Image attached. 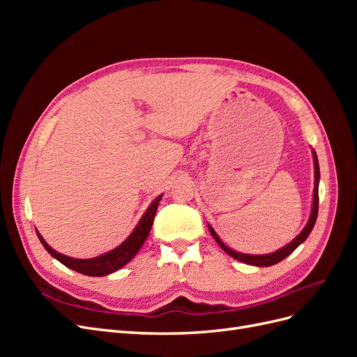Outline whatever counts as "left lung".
Returning a JSON list of instances; mask_svg holds the SVG:
<instances>
[{
	"label": "left lung",
	"instance_id": "1",
	"mask_svg": "<svg viewBox=\"0 0 357 357\" xmlns=\"http://www.w3.org/2000/svg\"><path fill=\"white\" fill-rule=\"evenodd\" d=\"M312 159H314V193H312V207H311V214H310V219L305 225V228L301 231V234L296 236V238L289 243L287 245H284L283 248H280V250L274 252V253H269V255H245V253H238L232 250V248H229L228 245H226L220 238L219 235L214 232V229L211 228V226L208 225V229L213 235V238L218 241V244L223 248V250L228 253L229 256H232L234 259H236V261H241L244 264H248V265H255V266H271V265H275L278 262H282L284 257H287L291 252L295 250V248L304 243L307 238L310 232L312 231V228H314V223L317 220V213H319V180H320V169H319V160H317V155L314 150H312Z\"/></svg>",
	"mask_w": 357,
	"mask_h": 357
}]
</instances>
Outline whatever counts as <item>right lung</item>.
<instances>
[{
	"mask_svg": "<svg viewBox=\"0 0 357 357\" xmlns=\"http://www.w3.org/2000/svg\"><path fill=\"white\" fill-rule=\"evenodd\" d=\"M160 198H162V195H159L152 204H150V207L143 214V218L139 219L132 234L129 235L121 245L116 247L112 252H107L101 256H96L92 259H75V257H70V256H66L62 253H58L56 250H53V248L45 240H43V236L38 232H37V235H38L43 247H45L46 250L50 253V256L58 259V261L66 265L67 268H71V269H74V271H77L84 275H91V277L109 275V274L117 271V269H121L122 266H125L138 253L139 248H142L150 229H152L153 219H155V214H156Z\"/></svg>",
	"mask_w": 357,
	"mask_h": 357,
	"instance_id": "1",
	"label": "right lung"
}]
</instances>
